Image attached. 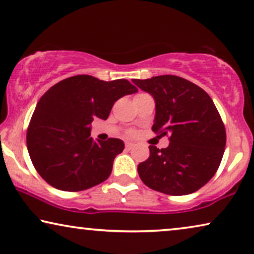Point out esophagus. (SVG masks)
Returning a JSON list of instances; mask_svg holds the SVG:
<instances>
[{
	"mask_svg": "<svg viewBox=\"0 0 254 254\" xmlns=\"http://www.w3.org/2000/svg\"><path fill=\"white\" fill-rule=\"evenodd\" d=\"M133 147H134L133 142H127L126 144V148L127 149V151H130V149H132Z\"/></svg>",
	"mask_w": 254,
	"mask_h": 254,
	"instance_id": "1",
	"label": "esophagus"
}]
</instances>
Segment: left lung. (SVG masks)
<instances>
[{
    "label": "left lung",
    "instance_id": "obj_1",
    "mask_svg": "<svg viewBox=\"0 0 254 254\" xmlns=\"http://www.w3.org/2000/svg\"><path fill=\"white\" fill-rule=\"evenodd\" d=\"M152 95V130L169 134V146H149V158L138 164L145 185L170 195L193 193L219 168L226 147V128L213 100L197 85L177 76L132 79Z\"/></svg>",
    "mask_w": 254,
    "mask_h": 254
}]
</instances>
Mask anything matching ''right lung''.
Wrapping results in <instances>:
<instances>
[{
  "mask_svg": "<svg viewBox=\"0 0 254 254\" xmlns=\"http://www.w3.org/2000/svg\"><path fill=\"white\" fill-rule=\"evenodd\" d=\"M138 88L127 79L103 81L81 74L55 84L39 100L27 130V149L39 175L59 190L95 187L112 174L121 139L94 141L93 120L108 119L114 103Z\"/></svg>",
  "mask_w": 254,
  "mask_h": 254,
  "instance_id": "add662e5",
  "label": "right lung"
}]
</instances>
